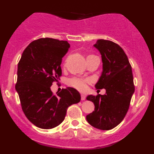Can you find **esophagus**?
Wrapping results in <instances>:
<instances>
[{"mask_svg": "<svg viewBox=\"0 0 154 154\" xmlns=\"http://www.w3.org/2000/svg\"><path fill=\"white\" fill-rule=\"evenodd\" d=\"M81 100H85V95L84 94H81Z\"/></svg>", "mask_w": 154, "mask_h": 154, "instance_id": "1", "label": "esophagus"}]
</instances>
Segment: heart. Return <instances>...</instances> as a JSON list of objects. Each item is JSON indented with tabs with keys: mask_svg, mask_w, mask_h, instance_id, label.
<instances>
[{
	"mask_svg": "<svg viewBox=\"0 0 154 154\" xmlns=\"http://www.w3.org/2000/svg\"><path fill=\"white\" fill-rule=\"evenodd\" d=\"M90 56H93V55H90ZM69 85L72 86V87L77 88L79 91H84L87 88V81L82 79L74 78L69 81Z\"/></svg>",
	"mask_w": 154,
	"mask_h": 154,
	"instance_id": "1",
	"label": "heart"
}]
</instances>
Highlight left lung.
<instances>
[{
    "label": "left lung",
    "instance_id": "left-lung-1",
    "mask_svg": "<svg viewBox=\"0 0 154 154\" xmlns=\"http://www.w3.org/2000/svg\"><path fill=\"white\" fill-rule=\"evenodd\" d=\"M101 55L103 72L96 89L106 90L105 95H89L87 100L95 110L86 116L90 125L102 130L114 128L122 121L135 92L132 67L127 55L118 44L110 40H97L93 45Z\"/></svg>",
    "mask_w": 154,
    "mask_h": 154
}]
</instances>
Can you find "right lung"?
<instances>
[{"label":"right lung","mask_w":154,"mask_h":154,"mask_svg":"<svg viewBox=\"0 0 154 154\" xmlns=\"http://www.w3.org/2000/svg\"><path fill=\"white\" fill-rule=\"evenodd\" d=\"M67 41L40 38L26 48L18 63L16 91L22 109L33 125L52 129L64 119L69 106L80 101V94L73 88L54 95L51 86L61 76L62 58L69 48Z\"/></svg>","instance_id":"obj_1"}]
</instances>
